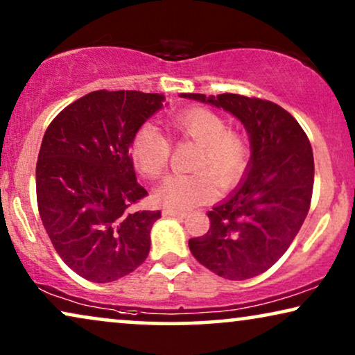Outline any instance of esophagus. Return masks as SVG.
I'll use <instances>...</instances> for the list:
<instances>
[{"label": "esophagus", "mask_w": 355, "mask_h": 355, "mask_svg": "<svg viewBox=\"0 0 355 355\" xmlns=\"http://www.w3.org/2000/svg\"><path fill=\"white\" fill-rule=\"evenodd\" d=\"M163 216H168V218H186V213L182 211H176V210H169V208H164L163 210Z\"/></svg>", "instance_id": "34e87169"}]
</instances>
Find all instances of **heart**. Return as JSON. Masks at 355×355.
I'll return each instance as SVG.
<instances>
[{
    "instance_id": "1",
    "label": "heart",
    "mask_w": 355,
    "mask_h": 355,
    "mask_svg": "<svg viewBox=\"0 0 355 355\" xmlns=\"http://www.w3.org/2000/svg\"><path fill=\"white\" fill-rule=\"evenodd\" d=\"M174 137L198 145L193 174H173L153 191L155 202L176 211H187L215 198L216 186L227 189L244 173L249 162V144L239 132L230 130L221 114L207 108H191L169 119ZM171 145L152 124H142L130 142V157L139 173L162 176L168 166Z\"/></svg>"
}]
</instances>
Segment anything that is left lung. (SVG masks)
Wrapping results in <instances>:
<instances>
[{
    "label": "left lung",
    "mask_w": 355,
    "mask_h": 355,
    "mask_svg": "<svg viewBox=\"0 0 355 355\" xmlns=\"http://www.w3.org/2000/svg\"><path fill=\"white\" fill-rule=\"evenodd\" d=\"M223 108L244 124L250 159L244 178L211 211L205 236L189 241L192 255L226 279H249L278 261L307 216L313 189V153L288 111L244 95L181 94Z\"/></svg>",
    "instance_id": "obj_1"
}]
</instances>
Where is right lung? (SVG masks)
<instances>
[{
    "label": "right lung",
    "mask_w": 355,
    "mask_h": 355,
    "mask_svg": "<svg viewBox=\"0 0 355 355\" xmlns=\"http://www.w3.org/2000/svg\"><path fill=\"white\" fill-rule=\"evenodd\" d=\"M164 95L96 90L66 106L43 135L37 202L46 234L72 271L92 283L132 273L150 252L159 211H134L147 191L129 150Z\"/></svg>",
    "instance_id": "add662e5"
}]
</instances>
